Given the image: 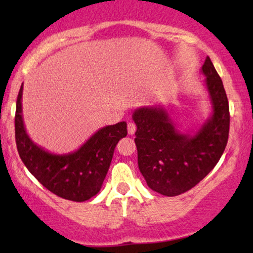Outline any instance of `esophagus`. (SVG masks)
<instances>
[{
	"label": "esophagus",
	"mask_w": 253,
	"mask_h": 253,
	"mask_svg": "<svg viewBox=\"0 0 253 253\" xmlns=\"http://www.w3.org/2000/svg\"><path fill=\"white\" fill-rule=\"evenodd\" d=\"M127 130H128V134L129 135H133L135 133L136 130V126L134 123H128V125H127Z\"/></svg>",
	"instance_id": "1"
}]
</instances>
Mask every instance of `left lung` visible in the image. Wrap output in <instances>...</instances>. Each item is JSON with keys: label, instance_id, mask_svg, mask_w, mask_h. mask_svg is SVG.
<instances>
[{"label": "left lung", "instance_id": "left-lung-1", "mask_svg": "<svg viewBox=\"0 0 253 253\" xmlns=\"http://www.w3.org/2000/svg\"><path fill=\"white\" fill-rule=\"evenodd\" d=\"M201 71L211 114L195 133L178 132L162 106L140 107L132 115L139 170L151 189L162 195L177 196L195 187L214 169L227 145L229 108L222 81L210 57Z\"/></svg>", "mask_w": 253, "mask_h": 253}]
</instances>
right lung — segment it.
<instances>
[{"label":"right lung","instance_id":"right-lung-1","mask_svg":"<svg viewBox=\"0 0 253 253\" xmlns=\"http://www.w3.org/2000/svg\"><path fill=\"white\" fill-rule=\"evenodd\" d=\"M22 90L16 100L15 140L20 158L46 189L75 202L91 199L100 191L112 163L117 144L127 135V124L118 123L98 129L75 152L56 155L34 144L22 119Z\"/></svg>","mask_w":253,"mask_h":253}]
</instances>
